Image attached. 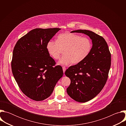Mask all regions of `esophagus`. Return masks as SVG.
<instances>
[{"mask_svg": "<svg viewBox=\"0 0 126 126\" xmlns=\"http://www.w3.org/2000/svg\"><path fill=\"white\" fill-rule=\"evenodd\" d=\"M62 69H63V73H65V71H66V68L65 67H62Z\"/></svg>", "mask_w": 126, "mask_h": 126, "instance_id": "34e87169", "label": "esophagus"}]
</instances>
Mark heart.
I'll use <instances>...</instances> for the list:
<instances>
[{
	"mask_svg": "<svg viewBox=\"0 0 126 126\" xmlns=\"http://www.w3.org/2000/svg\"><path fill=\"white\" fill-rule=\"evenodd\" d=\"M92 47V42L88 38L68 32L59 34L56 41L50 40L46 45L49 55L54 60L59 58L64 50V55L58 63L60 65L80 63L89 55Z\"/></svg>",
	"mask_w": 126,
	"mask_h": 126,
	"instance_id": "b5f03b06",
	"label": "heart"
}]
</instances>
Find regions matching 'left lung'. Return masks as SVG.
Wrapping results in <instances>:
<instances>
[{"instance_id":"left-lung-1","label":"left lung","mask_w":126,"mask_h":126,"mask_svg":"<svg viewBox=\"0 0 126 126\" xmlns=\"http://www.w3.org/2000/svg\"><path fill=\"white\" fill-rule=\"evenodd\" d=\"M71 33H84L92 40V50L83 61L70 67L65 75L71 80L67 88L68 95L84 103L95 97L102 90L111 67V54L105 40L93 31L77 30Z\"/></svg>"}]
</instances>
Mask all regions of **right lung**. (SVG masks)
Wrapping results in <instances>:
<instances>
[{
	"label": "right lung",
	"instance_id": "obj_1",
	"mask_svg": "<svg viewBox=\"0 0 126 126\" xmlns=\"http://www.w3.org/2000/svg\"><path fill=\"white\" fill-rule=\"evenodd\" d=\"M60 29H33L19 39L14 48L13 76L22 92L34 101L48 98L63 76L62 67L54 66L55 62L46 49L47 42Z\"/></svg>",
	"mask_w": 126,
	"mask_h": 126
}]
</instances>
